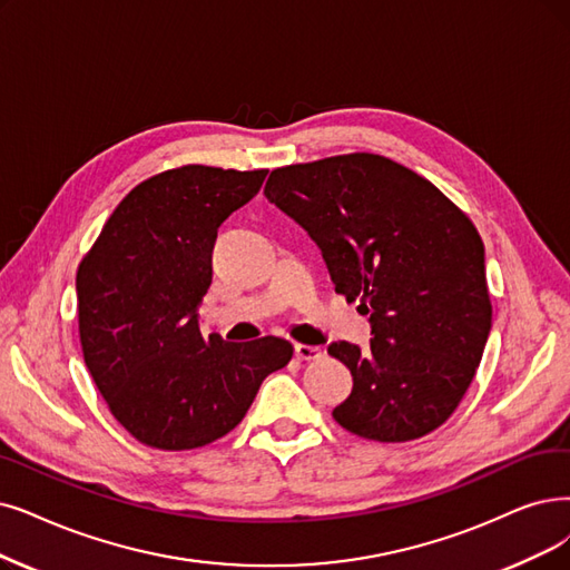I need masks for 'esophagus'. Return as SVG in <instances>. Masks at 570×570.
Wrapping results in <instances>:
<instances>
[{
    "mask_svg": "<svg viewBox=\"0 0 570 570\" xmlns=\"http://www.w3.org/2000/svg\"><path fill=\"white\" fill-rule=\"evenodd\" d=\"M294 355H297L299 360H317V357H323V348L321 346L297 344V346H294Z\"/></svg>",
    "mask_w": 570,
    "mask_h": 570,
    "instance_id": "esophagus-1",
    "label": "esophagus"
}]
</instances>
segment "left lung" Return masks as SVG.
<instances>
[{
	"label": "left lung",
	"instance_id": "8db88e82",
	"mask_svg": "<svg viewBox=\"0 0 570 570\" xmlns=\"http://www.w3.org/2000/svg\"><path fill=\"white\" fill-rule=\"evenodd\" d=\"M264 194L321 247L334 289L370 315V348L334 341L353 391L332 416L409 442L461 404L491 332L484 243L425 177L379 154L276 168Z\"/></svg>",
	"mask_w": 570,
	"mask_h": 570
}]
</instances>
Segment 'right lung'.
Listing matches in <instances>:
<instances>
[{
  "mask_svg": "<svg viewBox=\"0 0 570 570\" xmlns=\"http://www.w3.org/2000/svg\"><path fill=\"white\" fill-rule=\"evenodd\" d=\"M268 170L181 166L140 181L77 271L86 367L130 435L154 449L206 446L232 432L292 344H229L198 327L219 224Z\"/></svg>",
  "mask_w": 570,
  "mask_h": 570,
  "instance_id": "right-lung-1",
  "label": "right lung"
}]
</instances>
